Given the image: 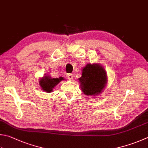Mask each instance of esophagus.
<instances>
[{"instance_id":"34e87169","label":"esophagus","mask_w":148,"mask_h":148,"mask_svg":"<svg viewBox=\"0 0 148 148\" xmlns=\"http://www.w3.org/2000/svg\"><path fill=\"white\" fill-rule=\"evenodd\" d=\"M67 77H68V79L69 80H72L73 79V78H74V75L72 74V73H68V75H67Z\"/></svg>"}]
</instances>
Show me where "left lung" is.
<instances>
[{"mask_svg": "<svg viewBox=\"0 0 148 148\" xmlns=\"http://www.w3.org/2000/svg\"><path fill=\"white\" fill-rule=\"evenodd\" d=\"M107 74L98 64H88L82 69V76L79 79L80 88L86 95L94 96L102 93L107 84Z\"/></svg>", "mask_w": 148, "mask_h": 148, "instance_id": "obj_1", "label": "left lung"}]
</instances>
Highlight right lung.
Segmentation results:
<instances>
[{
    "label": "right lung",
    "instance_id": "1",
    "mask_svg": "<svg viewBox=\"0 0 148 148\" xmlns=\"http://www.w3.org/2000/svg\"><path fill=\"white\" fill-rule=\"evenodd\" d=\"M64 80V79L62 77H60L57 79H53L49 75H46L40 79L39 85L43 91H46V93H50L58 83Z\"/></svg>",
    "mask_w": 148,
    "mask_h": 148
}]
</instances>
